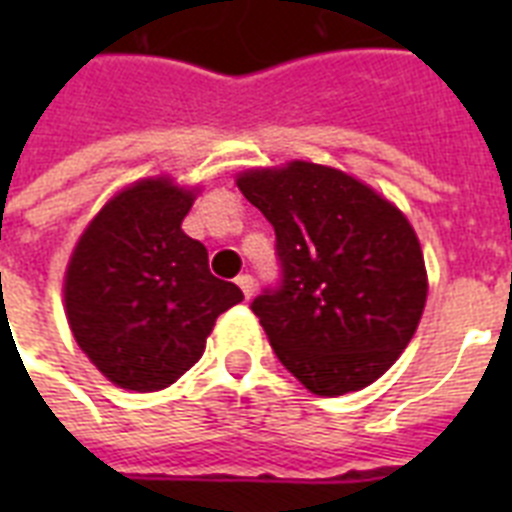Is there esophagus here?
Returning <instances> with one entry per match:
<instances>
[{"label": "esophagus", "instance_id": "obj_1", "mask_svg": "<svg viewBox=\"0 0 512 512\" xmlns=\"http://www.w3.org/2000/svg\"><path fill=\"white\" fill-rule=\"evenodd\" d=\"M236 284H239V289L249 300V297H252V292H255V279H252L249 273H241V276H236Z\"/></svg>", "mask_w": 512, "mask_h": 512}]
</instances>
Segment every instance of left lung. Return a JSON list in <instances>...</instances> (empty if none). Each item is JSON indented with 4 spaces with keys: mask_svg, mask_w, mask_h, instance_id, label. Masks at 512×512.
<instances>
[{
    "mask_svg": "<svg viewBox=\"0 0 512 512\" xmlns=\"http://www.w3.org/2000/svg\"><path fill=\"white\" fill-rule=\"evenodd\" d=\"M236 185L276 231L279 281L249 305L273 353L316 396L372 385L404 353L428 297L409 220L321 164L252 170Z\"/></svg>",
    "mask_w": 512,
    "mask_h": 512,
    "instance_id": "8db88e82",
    "label": "left lung"
}]
</instances>
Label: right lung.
Returning a JSON list of instances; mask_svg holds the SVG:
<instances>
[{"label":"right lung","instance_id":"obj_1","mask_svg":"<svg viewBox=\"0 0 512 512\" xmlns=\"http://www.w3.org/2000/svg\"><path fill=\"white\" fill-rule=\"evenodd\" d=\"M191 204L167 177L140 180L100 209L68 263L71 332L119 388L172 385L201 358L217 316L244 300L180 228Z\"/></svg>","mask_w":512,"mask_h":512}]
</instances>
